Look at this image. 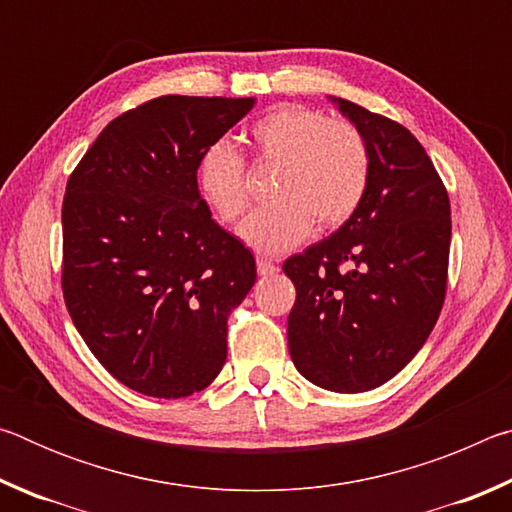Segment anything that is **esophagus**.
<instances>
[{
	"label": "esophagus",
	"mask_w": 512,
	"mask_h": 512,
	"mask_svg": "<svg viewBox=\"0 0 512 512\" xmlns=\"http://www.w3.org/2000/svg\"><path fill=\"white\" fill-rule=\"evenodd\" d=\"M257 273L259 275H273L277 273V266L266 257H257Z\"/></svg>",
	"instance_id": "34e87169"
}]
</instances>
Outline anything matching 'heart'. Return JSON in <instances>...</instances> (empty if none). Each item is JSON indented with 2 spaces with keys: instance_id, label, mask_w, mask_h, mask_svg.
Listing matches in <instances>:
<instances>
[{
  "instance_id": "1",
  "label": "heart",
  "mask_w": 512,
  "mask_h": 512,
  "mask_svg": "<svg viewBox=\"0 0 512 512\" xmlns=\"http://www.w3.org/2000/svg\"><path fill=\"white\" fill-rule=\"evenodd\" d=\"M248 142L259 162L277 167L268 189L273 203L250 212L237 235L248 248L282 255L320 230L343 225L366 198L372 158L366 135L352 121L323 110L280 106L257 119ZM196 189L221 223H235L248 205L246 164L228 142H212L196 162Z\"/></svg>"
}]
</instances>
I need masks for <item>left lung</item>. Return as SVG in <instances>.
<instances>
[{"instance_id": "1", "label": "left lung", "mask_w": 512, "mask_h": 512, "mask_svg": "<svg viewBox=\"0 0 512 512\" xmlns=\"http://www.w3.org/2000/svg\"><path fill=\"white\" fill-rule=\"evenodd\" d=\"M366 135V198L332 237L284 262L296 287L289 352L311 384L363 393L429 339L447 289L452 212L422 144L397 121L332 99Z\"/></svg>"}]
</instances>
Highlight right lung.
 Listing matches in <instances>:
<instances>
[{
	"label": "right lung",
	"instance_id": "1",
	"mask_svg": "<svg viewBox=\"0 0 512 512\" xmlns=\"http://www.w3.org/2000/svg\"><path fill=\"white\" fill-rule=\"evenodd\" d=\"M253 106L151 99L112 119L67 180L65 305L101 366L137 393H198L228 357V316L257 268L198 196L196 162Z\"/></svg>",
	"mask_w": 512,
	"mask_h": 512
}]
</instances>
